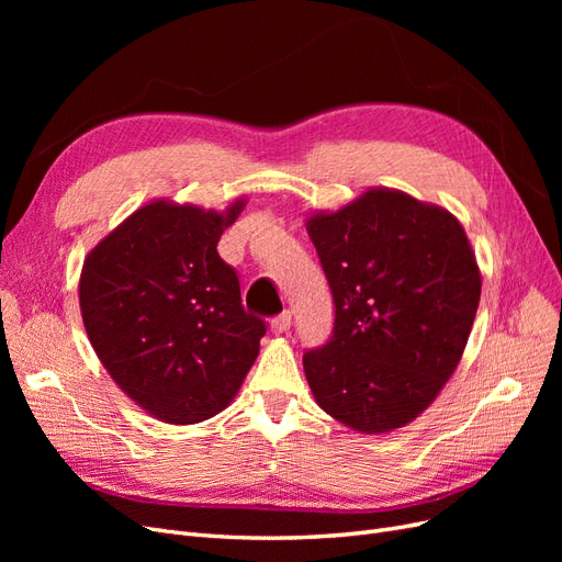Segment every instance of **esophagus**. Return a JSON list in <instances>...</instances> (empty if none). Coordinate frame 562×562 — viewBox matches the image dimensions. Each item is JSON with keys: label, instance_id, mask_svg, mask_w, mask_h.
I'll return each instance as SVG.
<instances>
[{"label": "esophagus", "instance_id": "1", "mask_svg": "<svg viewBox=\"0 0 562 562\" xmlns=\"http://www.w3.org/2000/svg\"><path fill=\"white\" fill-rule=\"evenodd\" d=\"M288 328H291V312H283L281 316L271 318V323H269V330L274 335H283Z\"/></svg>", "mask_w": 562, "mask_h": 562}]
</instances>
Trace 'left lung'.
I'll use <instances>...</instances> for the list:
<instances>
[{"label":"left lung","mask_w":562,"mask_h":562,"mask_svg":"<svg viewBox=\"0 0 562 562\" xmlns=\"http://www.w3.org/2000/svg\"><path fill=\"white\" fill-rule=\"evenodd\" d=\"M304 225L335 302L333 337L302 359L312 394L353 431H396L436 401L467 349L483 283L467 232L389 187Z\"/></svg>","instance_id":"1"}]
</instances>
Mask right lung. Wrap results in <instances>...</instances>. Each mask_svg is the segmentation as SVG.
Segmentation results:
<instances>
[{
  "label": "right lung",
  "instance_id": "add662e5",
  "mask_svg": "<svg viewBox=\"0 0 562 562\" xmlns=\"http://www.w3.org/2000/svg\"><path fill=\"white\" fill-rule=\"evenodd\" d=\"M155 199L87 255L79 310L95 356L159 422L196 424L234 401L260 353L265 323L246 314L217 241L246 206Z\"/></svg>",
  "mask_w": 562,
  "mask_h": 562
}]
</instances>
